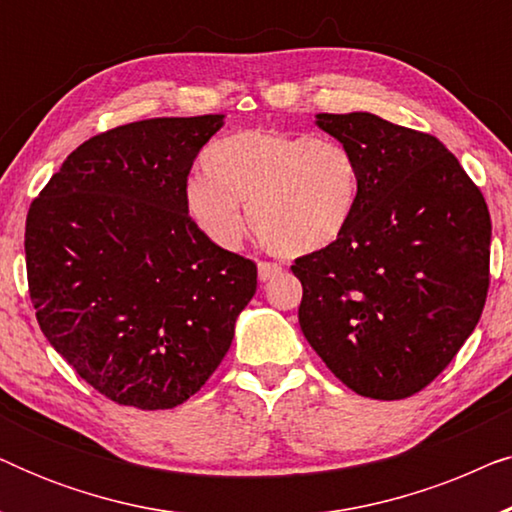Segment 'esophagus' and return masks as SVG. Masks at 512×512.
<instances>
[{
  "label": "esophagus",
  "mask_w": 512,
  "mask_h": 512,
  "mask_svg": "<svg viewBox=\"0 0 512 512\" xmlns=\"http://www.w3.org/2000/svg\"><path fill=\"white\" fill-rule=\"evenodd\" d=\"M279 272H282V268L275 263H258V279H261V282H270V279H275Z\"/></svg>",
  "instance_id": "esophagus-1"
}]
</instances>
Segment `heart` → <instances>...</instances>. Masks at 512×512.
Returning a JSON list of instances; mask_svg holds the SVG:
<instances>
[{"label":"heart","instance_id":"b5f03b06","mask_svg":"<svg viewBox=\"0 0 512 512\" xmlns=\"http://www.w3.org/2000/svg\"><path fill=\"white\" fill-rule=\"evenodd\" d=\"M207 174L184 188L186 212L219 247L242 242L247 219L279 256L324 251L347 233L361 195L352 153L307 132L240 130L209 146Z\"/></svg>","mask_w":512,"mask_h":512}]
</instances>
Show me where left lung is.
<instances>
[{
    "label": "left lung",
    "mask_w": 512,
    "mask_h": 512,
    "mask_svg": "<svg viewBox=\"0 0 512 512\" xmlns=\"http://www.w3.org/2000/svg\"><path fill=\"white\" fill-rule=\"evenodd\" d=\"M361 174L338 242L296 258L300 331L328 370L377 401L443 373L485 307L492 221L443 142L368 111L317 114Z\"/></svg>",
    "instance_id": "8db88e82"
}]
</instances>
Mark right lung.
Returning <instances> with one entry per match:
<instances>
[{
    "mask_svg": "<svg viewBox=\"0 0 512 512\" xmlns=\"http://www.w3.org/2000/svg\"><path fill=\"white\" fill-rule=\"evenodd\" d=\"M223 114L149 118L83 142L27 212L37 321L114 403L170 410L209 380L256 293V265L186 212L193 158Z\"/></svg>",
    "mask_w": 512,
    "mask_h": 512,
    "instance_id": "1",
    "label": "right lung"
}]
</instances>
